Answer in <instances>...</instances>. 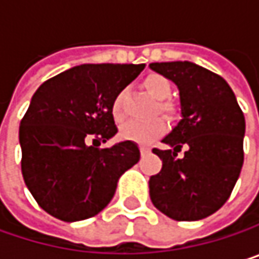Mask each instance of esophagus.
I'll return each mask as SVG.
<instances>
[{
  "instance_id": "34e87169",
  "label": "esophagus",
  "mask_w": 259,
  "mask_h": 259,
  "mask_svg": "<svg viewBox=\"0 0 259 259\" xmlns=\"http://www.w3.org/2000/svg\"><path fill=\"white\" fill-rule=\"evenodd\" d=\"M139 151H141V154H148L150 153V147L148 145H139Z\"/></svg>"
}]
</instances>
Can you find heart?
<instances>
[{"instance_id":"heart-1","label":"heart","mask_w":259,"mask_h":259,"mask_svg":"<svg viewBox=\"0 0 259 259\" xmlns=\"http://www.w3.org/2000/svg\"><path fill=\"white\" fill-rule=\"evenodd\" d=\"M144 88L145 91L157 99V109L160 114H163L168 118H172L177 114V106L174 102L168 100L171 96V82L162 75H150L144 79ZM123 100L124 94L120 93L115 96L111 105V114L115 123H121L124 120V111H123ZM165 132V121L159 117L148 120V121H127L121 126L120 136L126 141L138 142V144H150L156 138H159Z\"/></svg>"}]
</instances>
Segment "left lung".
Segmentation results:
<instances>
[{
	"instance_id": "8db88e82",
	"label": "left lung",
	"mask_w": 259,
	"mask_h": 259,
	"mask_svg": "<svg viewBox=\"0 0 259 259\" xmlns=\"http://www.w3.org/2000/svg\"><path fill=\"white\" fill-rule=\"evenodd\" d=\"M150 67L176 82L183 120L153 148L162 169L150 177L157 210L174 221H199L218 211L240 176L244 151V115L231 87L219 75L189 61L153 63ZM183 146L185 156L178 157Z\"/></svg>"
}]
</instances>
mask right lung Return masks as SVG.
Wrapping results in <instances>:
<instances>
[{"mask_svg": "<svg viewBox=\"0 0 259 259\" xmlns=\"http://www.w3.org/2000/svg\"><path fill=\"white\" fill-rule=\"evenodd\" d=\"M145 64H82L43 82L21 127L22 177L51 216L76 222L96 216L112 199L121 174L139 160L124 141L99 148L118 129L111 105Z\"/></svg>", "mask_w": 259, "mask_h": 259, "instance_id": "add662e5", "label": "right lung"}]
</instances>
